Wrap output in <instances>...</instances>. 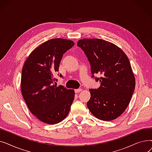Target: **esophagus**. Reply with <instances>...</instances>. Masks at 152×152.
Here are the masks:
<instances>
[{"instance_id": "esophagus-1", "label": "esophagus", "mask_w": 152, "mask_h": 152, "mask_svg": "<svg viewBox=\"0 0 152 152\" xmlns=\"http://www.w3.org/2000/svg\"><path fill=\"white\" fill-rule=\"evenodd\" d=\"M75 93H76V94H78L79 92H81L82 91V89H75Z\"/></svg>"}]
</instances>
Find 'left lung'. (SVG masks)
<instances>
[{"label":"left lung","instance_id":"obj_1","mask_svg":"<svg viewBox=\"0 0 152 152\" xmlns=\"http://www.w3.org/2000/svg\"><path fill=\"white\" fill-rule=\"evenodd\" d=\"M81 48L91 64L92 77L100 74L97 89H89L91 99L87 106L91 113L103 121L116 119L129 105L135 80L129 60L115 44L99 39H83Z\"/></svg>","mask_w":152,"mask_h":152}]
</instances>
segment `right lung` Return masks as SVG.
Wrapping results in <instances>:
<instances>
[{"instance_id": "add662e5", "label": "right lung", "mask_w": 152, "mask_h": 152, "mask_svg": "<svg viewBox=\"0 0 152 152\" xmlns=\"http://www.w3.org/2000/svg\"><path fill=\"white\" fill-rule=\"evenodd\" d=\"M74 45L73 41L68 39H50L32 52L23 66L21 91L23 99L31 113L46 124L63 121L74 100V90L53 84V76L58 71L63 55Z\"/></svg>"}]
</instances>
